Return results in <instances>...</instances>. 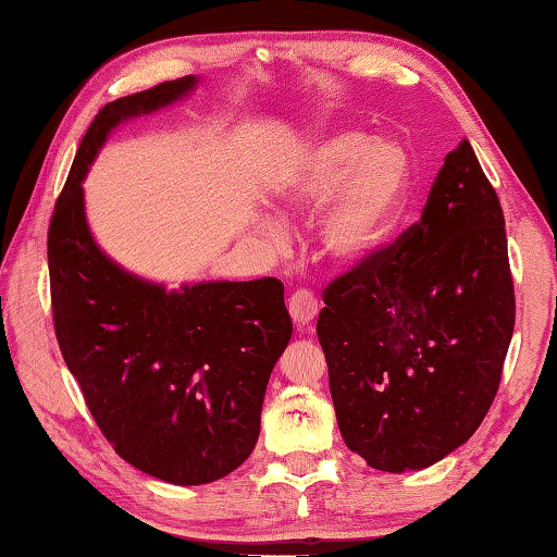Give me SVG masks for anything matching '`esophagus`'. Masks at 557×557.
Segmentation results:
<instances>
[{"instance_id":"34e87169","label":"esophagus","mask_w":557,"mask_h":557,"mask_svg":"<svg viewBox=\"0 0 557 557\" xmlns=\"http://www.w3.org/2000/svg\"><path fill=\"white\" fill-rule=\"evenodd\" d=\"M287 306H289V313L294 318V323H297V327L309 325L318 315V311H321V301H318L315 294L309 289L292 292Z\"/></svg>"}]
</instances>
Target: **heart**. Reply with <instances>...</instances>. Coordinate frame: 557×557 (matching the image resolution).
I'll return each instance as SVG.
<instances>
[{
    "label": "heart",
    "mask_w": 557,
    "mask_h": 557,
    "mask_svg": "<svg viewBox=\"0 0 557 557\" xmlns=\"http://www.w3.org/2000/svg\"><path fill=\"white\" fill-rule=\"evenodd\" d=\"M409 182L411 164L405 148L393 140H373L361 128H337L306 148L280 198L289 215H306L335 195L318 239L325 256L349 263L383 242L405 206Z\"/></svg>",
    "instance_id": "b5f03b06"
}]
</instances>
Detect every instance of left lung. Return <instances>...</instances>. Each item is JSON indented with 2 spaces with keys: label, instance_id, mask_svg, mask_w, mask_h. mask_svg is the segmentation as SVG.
I'll list each match as a JSON object with an SVG mask.
<instances>
[{
  "label": "left lung",
  "instance_id": "left-lung-1",
  "mask_svg": "<svg viewBox=\"0 0 557 557\" xmlns=\"http://www.w3.org/2000/svg\"><path fill=\"white\" fill-rule=\"evenodd\" d=\"M315 333L339 433L369 467L423 469L467 443L498 393L515 330L500 198L469 140L421 220L323 289Z\"/></svg>",
  "mask_w": 557,
  "mask_h": 557
}]
</instances>
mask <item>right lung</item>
Returning a JSON list of instances; mask_svg holds the SVG:
<instances>
[{"label":"right lung","mask_w":557,"mask_h":557,"mask_svg":"<svg viewBox=\"0 0 557 557\" xmlns=\"http://www.w3.org/2000/svg\"><path fill=\"white\" fill-rule=\"evenodd\" d=\"M194 76L108 102L83 136L47 230L54 335L114 453L176 486L227 476L251 455L272 366L292 337L277 277L164 292L92 242L81 182L114 128L186 96Z\"/></svg>","instance_id":"obj_1"}]
</instances>
